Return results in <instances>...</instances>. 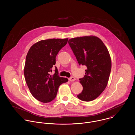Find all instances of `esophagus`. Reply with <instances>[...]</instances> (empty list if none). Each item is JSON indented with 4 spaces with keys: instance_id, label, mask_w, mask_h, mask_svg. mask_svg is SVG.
Segmentation results:
<instances>
[{
    "instance_id": "1",
    "label": "esophagus",
    "mask_w": 135,
    "mask_h": 135,
    "mask_svg": "<svg viewBox=\"0 0 135 135\" xmlns=\"http://www.w3.org/2000/svg\"><path fill=\"white\" fill-rule=\"evenodd\" d=\"M75 80V78L73 76H71L70 78H69V81H70V82H73V81H74Z\"/></svg>"
}]
</instances>
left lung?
Segmentation results:
<instances>
[{
  "label": "left lung",
  "mask_w": 135,
  "mask_h": 135,
  "mask_svg": "<svg viewBox=\"0 0 135 135\" xmlns=\"http://www.w3.org/2000/svg\"><path fill=\"white\" fill-rule=\"evenodd\" d=\"M68 43L79 64L87 67L85 75L79 79L83 90L77 97L83 101H93L102 93L108 82L112 68L109 53L103 42L94 36L73 38Z\"/></svg>",
  "instance_id": "1"
}]
</instances>
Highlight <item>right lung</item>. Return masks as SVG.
Wrapping results in <instances>:
<instances>
[{"label":"right lung","instance_id":"obj_1","mask_svg":"<svg viewBox=\"0 0 135 135\" xmlns=\"http://www.w3.org/2000/svg\"><path fill=\"white\" fill-rule=\"evenodd\" d=\"M68 38L42 40L33 45L27 53L24 68L26 82L32 95L42 103H48L56 97L59 86L68 82L60 77L55 67V73L50 75L55 57L67 43Z\"/></svg>","mask_w":135,"mask_h":135}]
</instances>
